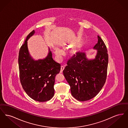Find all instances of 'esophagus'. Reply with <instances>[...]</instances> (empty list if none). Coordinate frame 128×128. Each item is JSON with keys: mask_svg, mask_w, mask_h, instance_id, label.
I'll list each match as a JSON object with an SVG mask.
<instances>
[{"mask_svg": "<svg viewBox=\"0 0 128 128\" xmlns=\"http://www.w3.org/2000/svg\"><path fill=\"white\" fill-rule=\"evenodd\" d=\"M64 68H65L64 66H61V69H60V72H61V73H62V72H63V70H64Z\"/></svg>", "mask_w": 128, "mask_h": 128, "instance_id": "obj_1", "label": "esophagus"}]
</instances>
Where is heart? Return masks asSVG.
Returning a JSON list of instances; mask_svg holds the SVG:
<instances>
[{"mask_svg": "<svg viewBox=\"0 0 128 128\" xmlns=\"http://www.w3.org/2000/svg\"><path fill=\"white\" fill-rule=\"evenodd\" d=\"M77 52V50L76 49L73 48L70 51V54L74 55V54H75ZM55 53L58 56H61L63 54V52L62 51H61V50H60V49L56 48L55 49Z\"/></svg>", "mask_w": 128, "mask_h": 128, "instance_id": "1", "label": "heart"}]
</instances>
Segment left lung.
Returning a JSON list of instances; mask_svg holds the SVG:
<instances>
[{
  "mask_svg": "<svg viewBox=\"0 0 128 128\" xmlns=\"http://www.w3.org/2000/svg\"><path fill=\"white\" fill-rule=\"evenodd\" d=\"M94 48L98 50L95 59L88 60L84 53L78 52L68 60L63 72L72 96L80 101L95 97L106 79L108 55L106 46L99 36Z\"/></svg>",
  "mask_w": 128,
  "mask_h": 128,
  "instance_id": "1",
  "label": "left lung"
}]
</instances>
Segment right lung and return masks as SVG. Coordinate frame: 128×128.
<instances>
[{
  "instance_id": "right-lung-1",
  "label": "right lung",
  "mask_w": 128,
  "mask_h": 128,
  "mask_svg": "<svg viewBox=\"0 0 128 128\" xmlns=\"http://www.w3.org/2000/svg\"><path fill=\"white\" fill-rule=\"evenodd\" d=\"M34 33L33 30L28 35L19 51L20 79L29 96L38 102H46L54 95L55 77L60 73L61 65L53 60L50 51L43 60L34 61L31 58L27 48V40Z\"/></svg>"
}]
</instances>
